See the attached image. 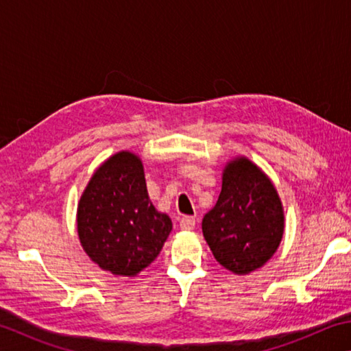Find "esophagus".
I'll return each mask as SVG.
<instances>
[{"instance_id": "obj_1", "label": "esophagus", "mask_w": 351, "mask_h": 351, "mask_svg": "<svg viewBox=\"0 0 351 351\" xmlns=\"http://www.w3.org/2000/svg\"><path fill=\"white\" fill-rule=\"evenodd\" d=\"M180 226L182 230H192L195 228V218L193 217H182Z\"/></svg>"}]
</instances>
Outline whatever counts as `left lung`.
Wrapping results in <instances>:
<instances>
[{
    "label": "left lung",
    "instance_id": "obj_1",
    "mask_svg": "<svg viewBox=\"0 0 351 351\" xmlns=\"http://www.w3.org/2000/svg\"><path fill=\"white\" fill-rule=\"evenodd\" d=\"M213 257L235 274L263 266L280 245L283 209L269 178L245 158L224 170L217 204L203 218Z\"/></svg>",
    "mask_w": 351,
    "mask_h": 351
}]
</instances>
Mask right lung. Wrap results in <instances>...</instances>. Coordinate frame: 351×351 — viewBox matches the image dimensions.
I'll list each match as a JSON object with an SVG mask.
<instances>
[{
	"label": "right lung",
	"mask_w": 351,
	"mask_h": 351,
	"mask_svg": "<svg viewBox=\"0 0 351 351\" xmlns=\"http://www.w3.org/2000/svg\"><path fill=\"white\" fill-rule=\"evenodd\" d=\"M77 230L94 263L116 276H136L158 257L171 221L152 204L136 154L121 152L96 170L80 198Z\"/></svg>",
	"instance_id": "right-lung-1"
}]
</instances>
